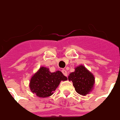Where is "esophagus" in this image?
<instances>
[{
	"label": "esophagus",
	"instance_id": "34e87169",
	"mask_svg": "<svg viewBox=\"0 0 120 120\" xmlns=\"http://www.w3.org/2000/svg\"><path fill=\"white\" fill-rule=\"evenodd\" d=\"M62 72H63V74L65 75V76H68V72L66 71V70L63 69L62 70Z\"/></svg>",
	"mask_w": 120,
	"mask_h": 120
}]
</instances>
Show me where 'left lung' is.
I'll list each match as a JSON object with an SVG mask.
<instances>
[{
	"label": "left lung",
	"mask_w": 120,
	"mask_h": 120,
	"mask_svg": "<svg viewBox=\"0 0 120 120\" xmlns=\"http://www.w3.org/2000/svg\"><path fill=\"white\" fill-rule=\"evenodd\" d=\"M68 80L72 82L77 92L84 96L92 91L95 83L94 75L82 65L75 68V71L68 76Z\"/></svg>",
	"instance_id": "8db88e82"
}]
</instances>
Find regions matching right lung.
Here are the masks:
<instances>
[{
    "label": "right lung",
    "instance_id": "1",
    "mask_svg": "<svg viewBox=\"0 0 120 120\" xmlns=\"http://www.w3.org/2000/svg\"><path fill=\"white\" fill-rule=\"evenodd\" d=\"M66 80L68 78L61 71L51 72L48 68L41 67L31 78L30 88L33 94L44 98L53 94L61 80Z\"/></svg>",
    "mask_w": 120,
    "mask_h": 120
}]
</instances>
